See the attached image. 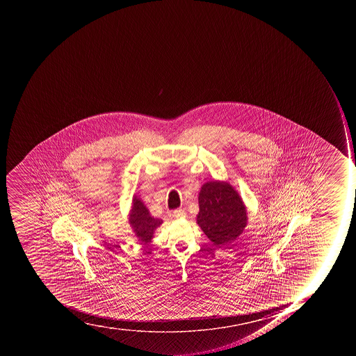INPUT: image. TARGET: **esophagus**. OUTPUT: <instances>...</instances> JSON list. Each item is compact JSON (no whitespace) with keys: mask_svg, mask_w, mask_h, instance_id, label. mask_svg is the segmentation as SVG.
<instances>
[{"mask_svg":"<svg viewBox=\"0 0 356 356\" xmlns=\"http://www.w3.org/2000/svg\"><path fill=\"white\" fill-rule=\"evenodd\" d=\"M174 216L176 218H184L185 217L186 213L185 211L182 209H177L174 211Z\"/></svg>","mask_w":356,"mask_h":356,"instance_id":"esophagus-1","label":"esophagus"}]
</instances>
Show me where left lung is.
Segmentation results:
<instances>
[{
    "mask_svg": "<svg viewBox=\"0 0 356 356\" xmlns=\"http://www.w3.org/2000/svg\"><path fill=\"white\" fill-rule=\"evenodd\" d=\"M197 224L215 246L235 241L247 226V208L229 182H204L198 196Z\"/></svg>",
    "mask_w": 356,
    "mask_h": 356,
    "instance_id": "obj_1",
    "label": "left lung"
}]
</instances>
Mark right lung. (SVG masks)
Instances as JSON below:
<instances>
[{"mask_svg": "<svg viewBox=\"0 0 356 356\" xmlns=\"http://www.w3.org/2000/svg\"><path fill=\"white\" fill-rule=\"evenodd\" d=\"M128 221L138 241H140L143 245L152 241L154 232L163 224V219L154 218V216L150 215L146 204L136 195L132 197L131 209L128 215Z\"/></svg>", "mask_w": 356, "mask_h": 356, "instance_id": "1", "label": "right lung"}]
</instances>
